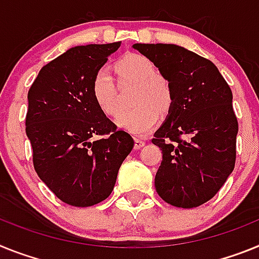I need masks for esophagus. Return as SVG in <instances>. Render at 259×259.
<instances>
[{"label": "esophagus", "mask_w": 259, "mask_h": 259, "mask_svg": "<svg viewBox=\"0 0 259 259\" xmlns=\"http://www.w3.org/2000/svg\"><path fill=\"white\" fill-rule=\"evenodd\" d=\"M145 145H146V141H145V139L136 138V143H134V148H137V150H139V148H142Z\"/></svg>", "instance_id": "esophagus-1"}]
</instances>
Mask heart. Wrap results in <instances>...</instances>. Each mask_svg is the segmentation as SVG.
<instances>
[{
  "mask_svg": "<svg viewBox=\"0 0 259 259\" xmlns=\"http://www.w3.org/2000/svg\"><path fill=\"white\" fill-rule=\"evenodd\" d=\"M114 71L120 87L137 84L133 96V109L122 111L116 117L118 126L133 134H145L151 130L160 118L168 114L175 104L172 83L161 74L148 57L139 53H129L114 64ZM96 107L107 116L118 111V89L105 69H100L92 76L90 86Z\"/></svg>",
  "mask_w": 259,
  "mask_h": 259,
  "instance_id": "obj_1",
  "label": "heart"
}]
</instances>
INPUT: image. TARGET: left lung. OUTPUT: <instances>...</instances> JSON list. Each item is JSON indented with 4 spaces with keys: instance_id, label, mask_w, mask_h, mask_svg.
Instances as JSON below:
<instances>
[{
    "instance_id": "8db88e82",
    "label": "left lung",
    "mask_w": 259,
    "mask_h": 259,
    "mask_svg": "<svg viewBox=\"0 0 259 259\" xmlns=\"http://www.w3.org/2000/svg\"><path fill=\"white\" fill-rule=\"evenodd\" d=\"M172 83L175 104L155 132L163 160L155 176L157 194L183 208L210 201L236 163L238 122L232 91L218 67L175 44H134Z\"/></svg>"
}]
</instances>
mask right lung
I'll list each match as a JSON object with an SVG mask.
<instances>
[{
  "mask_svg": "<svg viewBox=\"0 0 259 259\" xmlns=\"http://www.w3.org/2000/svg\"><path fill=\"white\" fill-rule=\"evenodd\" d=\"M120 46L70 48L41 67L27 96L26 134L33 168L56 197L75 207L109 197L121 164L134 147L132 136L117 129L90 91L94 74Z\"/></svg>",
  "mask_w": 259,
  "mask_h": 259,
  "instance_id": "1",
  "label": "right lung"
}]
</instances>
